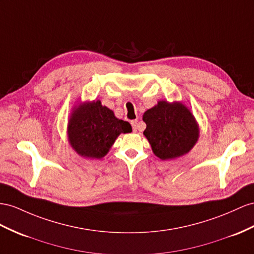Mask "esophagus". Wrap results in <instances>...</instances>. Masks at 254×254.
Segmentation results:
<instances>
[{
	"label": "esophagus",
	"instance_id": "obj_1",
	"mask_svg": "<svg viewBox=\"0 0 254 254\" xmlns=\"http://www.w3.org/2000/svg\"><path fill=\"white\" fill-rule=\"evenodd\" d=\"M137 120H132L131 121V125H132V127H133V131L136 132L137 131V127H138V125H137Z\"/></svg>",
	"mask_w": 254,
	"mask_h": 254
}]
</instances>
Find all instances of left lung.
I'll return each instance as SVG.
<instances>
[{
    "label": "left lung",
    "mask_w": 254,
    "mask_h": 254,
    "mask_svg": "<svg viewBox=\"0 0 254 254\" xmlns=\"http://www.w3.org/2000/svg\"><path fill=\"white\" fill-rule=\"evenodd\" d=\"M147 127L144 135L153 153L162 160L181 157L189 152L198 138L193 115L184 104L160 101L142 116Z\"/></svg>",
    "instance_id": "obj_1"
}]
</instances>
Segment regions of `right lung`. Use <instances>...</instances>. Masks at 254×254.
<instances>
[{"label": "right lung", "mask_w": 254, "mask_h": 254, "mask_svg": "<svg viewBox=\"0 0 254 254\" xmlns=\"http://www.w3.org/2000/svg\"><path fill=\"white\" fill-rule=\"evenodd\" d=\"M132 131L127 121L117 119L113 110L100 101L77 107L68 122V140L83 158L101 159L121 133Z\"/></svg>", "instance_id": "right-lung-1"}]
</instances>
